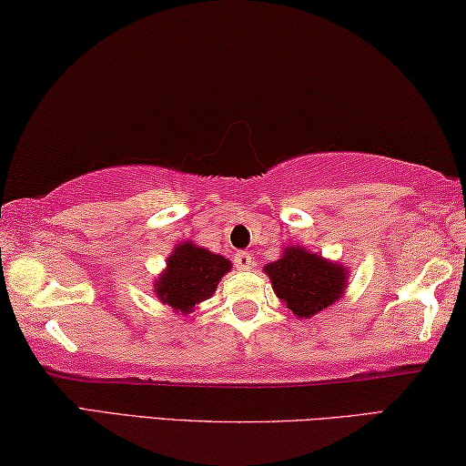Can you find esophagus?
Listing matches in <instances>:
<instances>
[{
	"label": "esophagus",
	"instance_id": "34e87169",
	"mask_svg": "<svg viewBox=\"0 0 466 466\" xmlns=\"http://www.w3.org/2000/svg\"><path fill=\"white\" fill-rule=\"evenodd\" d=\"M233 264H235V268H238V270L248 272V270H251V268H254V259H251L248 251H238V254L233 256Z\"/></svg>",
	"mask_w": 466,
	"mask_h": 466
}]
</instances>
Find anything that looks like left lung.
<instances>
[{"mask_svg":"<svg viewBox=\"0 0 466 466\" xmlns=\"http://www.w3.org/2000/svg\"><path fill=\"white\" fill-rule=\"evenodd\" d=\"M272 289L287 309L299 319L313 317L338 303L348 287V270L338 262L307 251L303 246H290L280 259L264 266Z\"/></svg>","mask_w":466,"mask_h":466,"instance_id":"8db88e82","label":"left lung"}]
</instances>
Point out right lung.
<instances>
[{
    "mask_svg": "<svg viewBox=\"0 0 466 466\" xmlns=\"http://www.w3.org/2000/svg\"><path fill=\"white\" fill-rule=\"evenodd\" d=\"M228 270V259L186 241L171 251L166 270L155 280L153 290L163 305L187 315L196 305L215 295L218 280Z\"/></svg>",
    "mask_w": 466,
    "mask_h": 466,
    "instance_id": "obj_1",
    "label": "right lung"
}]
</instances>
